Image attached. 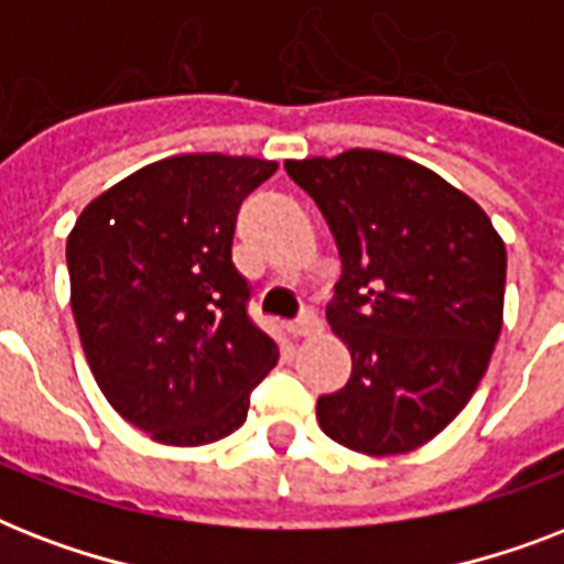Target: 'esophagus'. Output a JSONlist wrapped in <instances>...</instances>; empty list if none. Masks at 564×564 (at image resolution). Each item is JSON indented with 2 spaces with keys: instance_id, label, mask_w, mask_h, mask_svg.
<instances>
[{
  "instance_id": "1",
  "label": "esophagus",
  "mask_w": 564,
  "mask_h": 564,
  "mask_svg": "<svg viewBox=\"0 0 564 564\" xmlns=\"http://www.w3.org/2000/svg\"><path fill=\"white\" fill-rule=\"evenodd\" d=\"M318 330H322V322H318V316L313 313V310H304L299 322H292V325H290V334L295 336V339H307V336H316Z\"/></svg>"
}]
</instances>
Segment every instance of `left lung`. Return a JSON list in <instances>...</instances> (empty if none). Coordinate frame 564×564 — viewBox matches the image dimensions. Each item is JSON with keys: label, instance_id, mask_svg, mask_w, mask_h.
<instances>
[{"label": "left lung", "instance_id": "1", "mask_svg": "<svg viewBox=\"0 0 564 564\" xmlns=\"http://www.w3.org/2000/svg\"><path fill=\"white\" fill-rule=\"evenodd\" d=\"M283 166L343 257L327 322L354 369L318 398V424L360 454L415 451L489 369L503 327V239L480 204L398 154L351 149Z\"/></svg>", "mask_w": 564, "mask_h": 564}]
</instances>
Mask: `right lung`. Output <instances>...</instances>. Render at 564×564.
<instances>
[{"label": "right lung", "mask_w": 564, "mask_h": 564, "mask_svg": "<svg viewBox=\"0 0 564 564\" xmlns=\"http://www.w3.org/2000/svg\"><path fill=\"white\" fill-rule=\"evenodd\" d=\"M278 163L181 154L93 198L66 239L84 357L110 406L163 445L242 427L278 345L230 260L237 210Z\"/></svg>", "instance_id": "1"}]
</instances>
